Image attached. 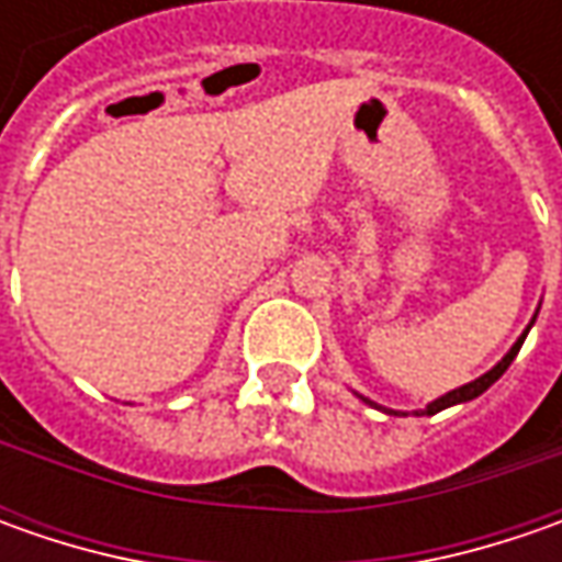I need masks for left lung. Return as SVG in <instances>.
<instances>
[{
    "mask_svg": "<svg viewBox=\"0 0 562 562\" xmlns=\"http://www.w3.org/2000/svg\"><path fill=\"white\" fill-rule=\"evenodd\" d=\"M526 335H529V331H526ZM526 335H522L519 340H516V344H513V350H509L507 357L501 359V362H497V366H494L491 372H485L482 378H475V381H469V384H463V387H457V391H450V394H443V397H438L435 403H428V406H425L422 413H425V416H435V413H441V409H447V406H457V403H465V400H475L479 394H485L487 387H491V384H494L497 378L504 375V372H507L509 362L516 359V353H519V347H522Z\"/></svg>",
    "mask_w": 562,
    "mask_h": 562,
    "instance_id": "1",
    "label": "left lung"
}]
</instances>
